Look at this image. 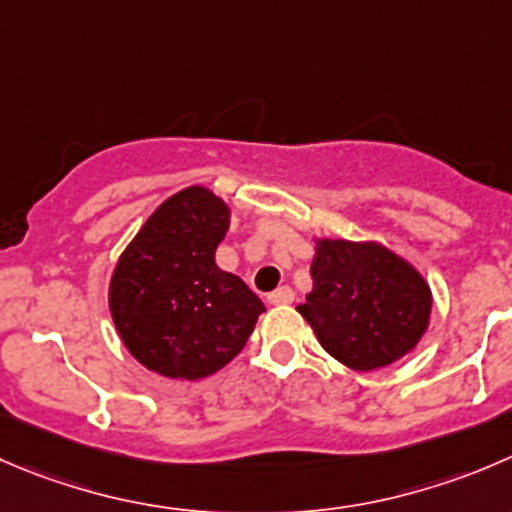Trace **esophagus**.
Segmentation results:
<instances>
[{
	"label": "esophagus",
	"instance_id": "34e87169",
	"mask_svg": "<svg viewBox=\"0 0 512 512\" xmlns=\"http://www.w3.org/2000/svg\"><path fill=\"white\" fill-rule=\"evenodd\" d=\"M292 300H295V292H292V287H287V285L277 287L275 292H270V295H267V302H270V305H290Z\"/></svg>",
	"mask_w": 512,
	"mask_h": 512
}]
</instances>
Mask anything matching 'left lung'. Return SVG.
<instances>
[{
    "mask_svg": "<svg viewBox=\"0 0 512 512\" xmlns=\"http://www.w3.org/2000/svg\"><path fill=\"white\" fill-rule=\"evenodd\" d=\"M312 290L297 307L320 345L357 372L415 350L433 310L425 277L380 242L315 240Z\"/></svg>",
    "mask_w": 512,
    "mask_h": 512,
    "instance_id": "obj_1",
    "label": "left lung"
}]
</instances>
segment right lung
<instances>
[{"label":"right lung","mask_w":512,"mask_h":512,"mask_svg":"<svg viewBox=\"0 0 512 512\" xmlns=\"http://www.w3.org/2000/svg\"><path fill=\"white\" fill-rule=\"evenodd\" d=\"M230 207L192 185L162 202L109 280V312L137 362L172 380H202L245 347L265 312L237 275L217 267L215 250Z\"/></svg>","instance_id":"add662e5"}]
</instances>
